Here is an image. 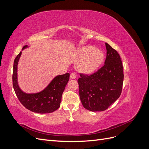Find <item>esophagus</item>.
<instances>
[{"mask_svg":"<svg viewBox=\"0 0 149 149\" xmlns=\"http://www.w3.org/2000/svg\"><path fill=\"white\" fill-rule=\"evenodd\" d=\"M76 77V74L74 73H71L70 74V78L71 79H75Z\"/></svg>","mask_w":149,"mask_h":149,"instance_id":"1","label":"esophagus"}]
</instances>
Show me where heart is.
<instances>
[{"instance_id":"b5f03b06","label":"heart","mask_w":149,"mask_h":149,"mask_svg":"<svg viewBox=\"0 0 149 149\" xmlns=\"http://www.w3.org/2000/svg\"><path fill=\"white\" fill-rule=\"evenodd\" d=\"M80 57L84 60L79 65V71L85 73H91L102 63L104 54L95 47H88L81 49Z\"/></svg>"}]
</instances>
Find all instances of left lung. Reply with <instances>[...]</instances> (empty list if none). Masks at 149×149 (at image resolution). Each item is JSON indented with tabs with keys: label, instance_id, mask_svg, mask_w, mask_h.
<instances>
[{
	"label": "left lung",
	"instance_id": "left-lung-1",
	"mask_svg": "<svg viewBox=\"0 0 149 149\" xmlns=\"http://www.w3.org/2000/svg\"><path fill=\"white\" fill-rule=\"evenodd\" d=\"M104 65L92 74L80 73L79 94L83 107L90 111L106 110L120 96L124 81L123 67L116 49L106 43Z\"/></svg>",
	"mask_w": 149,
	"mask_h": 149
}]
</instances>
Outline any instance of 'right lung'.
I'll return each mask as SVG.
<instances>
[{
    "instance_id": "right-lung-1",
    "label": "right lung",
    "mask_w": 149,
    "mask_h": 149,
    "mask_svg": "<svg viewBox=\"0 0 149 149\" xmlns=\"http://www.w3.org/2000/svg\"><path fill=\"white\" fill-rule=\"evenodd\" d=\"M27 47L25 45L22 49ZM21 54L22 52L15 58L12 74L13 87L19 100L26 109L36 113H51L56 111L60 106L62 94L69 81L70 74L67 73L56 76L41 92L25 93L19 88L17 81V65Z\"/></svg>"
}]
</instances>
